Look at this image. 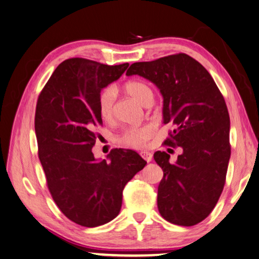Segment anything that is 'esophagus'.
Returning <instances> with one entry per match:
<instances>
[{"instance_id":"34e87169","label":"esophagus","mask_w":259,"mask_h":259,"mask_svg":"<svg viewBox=\"0 0 259 259\" xmlns=\"http://www.w3.org/2000/svg\"><path fill=\"white\" fill-rule=\"evenodd\" d=\"M140 154L141 157H142L145 161H148V162H150V161L152 160V153L149 152V151H141Z\"/></svg>"}]
</instances>
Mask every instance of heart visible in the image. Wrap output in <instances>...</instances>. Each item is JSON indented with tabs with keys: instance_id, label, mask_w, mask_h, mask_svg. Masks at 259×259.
Wrapping results in <instances>:
<instances>
[{
	"instance_id": "obj_1",
	"label": "heart",
	"mask_w": 259,
	"mask_h": 259,
	"mask_svg": "<svg viewBox=\"0 0 259 259\" xmlns=\"http://www.w3.org/2000/svg\"><path fill=\"white\" fill-rule=\"evenodd\" d=\"M125 91L139 101L141 105L145 106L149 101L153 100L152 89L143 81H128L125 84ZM116 99V89L114 87H108L101 91L98 99L99 114L105 120H110L114 116V107ZM155 132L154 125L144 124L142 126H135V127L126 128L123 134L120 135L119 141L126 145L133 146V148H141L152 138Z\"/></svg>"
}]
</instances>
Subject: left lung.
Wrapping results in <instances>:
<instances>
[{"label":"left lung","mask_w":259,"mask_h":259,"mask_svg":"<svg viewBox=\"0 0 259 259\" xmlns=\"http://www.w3.org/2000/svg\"><path fill=\"white\" fill-rule=\"evenodd\" d=\"M126 75L142 76L160 90L163 124L175 127L164 144L183 150L174 163L163 151L153 154L163 170L158 187L161 217L195 226L212 212L226 183L231 148L223 96L205 67L183 53L134 63Z\"/></svg>","instance_id":"obj_1"}]
</instances>
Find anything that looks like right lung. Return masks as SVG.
<instances>
[{"label":"right lung","mask_w":259,"mask_h":259,"mask_svg":"<svg viewBox=\"0 0 259 259\" xmlns=\"http://www.w3.org/2000/svg\"><path fill=\"white\" fill-rule=\"evenodd\" d=\"M128 65L70 58L56 67L37 101L35 132L48 189L62 213L82 227L114 220L125 185L146 164L133 150H113L109 162L92 153L94 131L102 124L100 92Z\"/></svg>","instance_id":"obj_1"}]
</instances>
